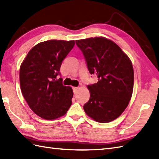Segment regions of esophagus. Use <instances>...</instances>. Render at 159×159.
<instances>
[{
  "label": "esophagus",
  "mask_w": 159,
  "mask_h": 159,
  "mask_svg": "<svg viewBox=\"0 0 159 159\" xmlns=\"http://www.w3.org/2000/svg\"><path fill=\"white\" fill-rule=\"evenodd\" d=\"M77 90H78V87H73V90L74 94H76L77 93Z\"/></svg>",
  "instance_id": "esophagus-1"
}]
</instances>
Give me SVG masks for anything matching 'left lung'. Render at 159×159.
<instances>
[{
  "label": "left lung",
  "mask_w": 159,
  "mask_h": 159,
  "mask_svg": "<svg viewBox=\"0 0 159 159\" xmlns=\"http://www.w3.org/2000/svg\"><path fill=\"white\" fill-rule=\"evenodd\" d=\"M90 74L98 82L88 85L90 99L84 105L86 114L98 122L118 118L131 98L134 71L130 58L114 41L103 37L75 41Z\"/></svg>",
  "instance_id": "left-lung-1"
}]
</instances>
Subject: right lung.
<instances>
[{
  "instance_id": "obj_1",
  "label": "right lung",
  "mask_w": 159,
  "mask_h": 159,
  "mask_svg": "<svg viewBox=\"0 0 159 159\" xmlns=\"http://www.w3.org/2000/svg\"><path fill=\"white\" fill-rule=\"evenodd\" d=\"M75 41L49 40L35 45L20 69V83L24 99L39 117L54 120L64 116L71 105L73 92L63 86L58 75L62 62Z\"/></svg>"
}]
</instances>
